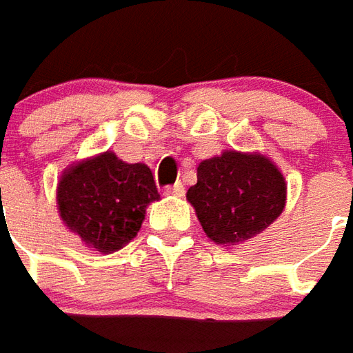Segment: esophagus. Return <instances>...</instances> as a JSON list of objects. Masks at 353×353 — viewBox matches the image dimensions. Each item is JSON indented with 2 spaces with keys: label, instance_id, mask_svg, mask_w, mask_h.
Segmentation results:
<instances>
[{
  "label": "esophagus",
  "instance_id": "esophagus-1",
  "mask_svg": "<svg viewBox=\"0 0 353 353\" xmlns=\"http://www.w3.org/2000/svg\"><path fill=\"white\" fill-rule=\"evenodd\" d=\"M164 193L172 194V196H183L185 187H183V183H181V181H176L174 185H168V187L164 189Z\"/></svg>",
  "mask_w": 353,
  "mask_h": 353
}]
</instances>
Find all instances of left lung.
Returning <instances> with one entry per match:
<instances>
[{
  "label": "left lung",
  "instance_id": "8db88e82",
  "mask_svg": "<svg viewBox=\"0 0 353 353\" xmlns=\"http://www.w3.org/2000/svg\"><path fill=\"white\" fill-rule=\"evenodd\" d=\"M191 202L204 233L218 245L231 246L270 228L285 208V177L262 154L228 151L202 160Z\"/></svg>",
  "mask_w": 353,
  "mask_h": 353
}]
</instances>
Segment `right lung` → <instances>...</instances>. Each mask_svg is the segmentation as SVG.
<instances>
[{"label":"right lung","instance_id":"right-lung-1","mask_svg":"<svg viewBox=\"0 0 353 353\" xmlns=\"http://www.w3.org/2000/svg\"><path fill=\"white\" fill-rule=\"evenodd\" d=\"M160 194L145 164L103 152L65 172L57 202L66 228L99 252H114L141 229L145 208Z\"/></svg>","mask_w":353,"mask_h":353}]
</instances>
